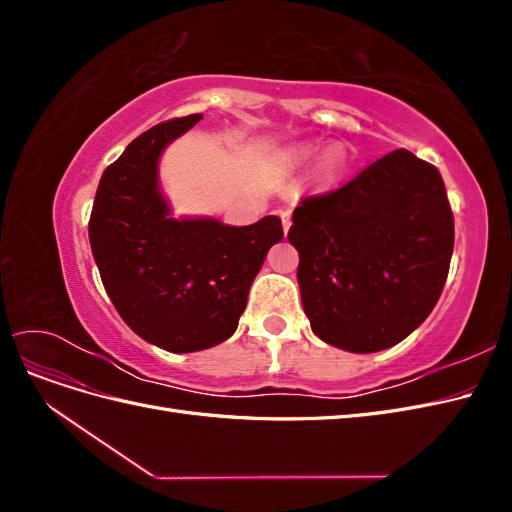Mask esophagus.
Here are the masks:
<instances>
[{
  "label": "esophagus",
  "mask_w": 512,
  "mask_h": 512,
  "mask_svg": "<svg viewBox=\"0 0 512 512\" xmlns=\"http://www.w3.org/2000/svg\"><path fill=\"white\" fill-rule=\"evenodd\" d=\"M280 215H282V226H284V232H288V228H290V211H282Z\"/></svg>",
  "instance_id": "34e87169"
}]
</instances>
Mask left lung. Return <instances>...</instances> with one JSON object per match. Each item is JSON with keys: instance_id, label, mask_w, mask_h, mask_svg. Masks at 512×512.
<instances>
[{"instance_id": "1", "label": "left lung", "mask_w": 512, "mask_h": 512, "mask_svg": "<svg viewBox=\"0 0 512 512\" xmlns=\"http://www.w3.org/2000/svg\"><path fill=\"white\" fill-rule=\"evenodd\" d=\"M299 288L312 331L335 348L378 352L436 307L455 222L436 166L395 149L292 213Z\"/></svg>"}]
</instances>
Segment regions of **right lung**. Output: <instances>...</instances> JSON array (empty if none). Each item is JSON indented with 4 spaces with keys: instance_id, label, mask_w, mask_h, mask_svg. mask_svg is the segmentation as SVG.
I'll list each match as a JSON object with an SVG mask.
<instances>
[{
    "instance_id": "obj_1",
    "label": "right lung",
    "mask_w": 512,
    "mask_h": 512,
    "mask_svg": "<svg viewBox=\"0 0 512 512\" xmlns=\"http://www.w3.org/2000/svg\"><path fill=\"white\" fill-rule=\"evenodd\" d=\"M200 119H170L134 138L104 170L89 218L106 294L136 335L168 352L205 350L235 333L254 277L284 237L277 215L250 226L170 215L160 156Z\"/></svg>"
}]
</instances>
